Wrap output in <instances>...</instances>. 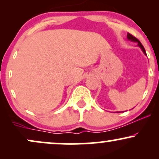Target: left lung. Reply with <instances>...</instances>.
<instances>
[{"label": "left lung", "instance_id": "left-lung-1", "mask_svg": "<svg viewBox=\"0 0 159 159\" xmlns=\"http://www.w3.org/2000/svg\"><path fill=\"white\" fill-rule=\"evenodd\" d=\"M127 39H129V40H130V41L134 42V43H138V46L139 47L140 49H141V51H142V52H143V54H145V55H147V53H146V51H145V49H144V48H143V45H142L141 43H140V42L138 39H137V38L134 37V36H133L132 34H129V33H128V34H127ZM118 113H119V112H118Z\"/></svg>", "mask_w": 159, "mask_h": 159}]
</instances>
